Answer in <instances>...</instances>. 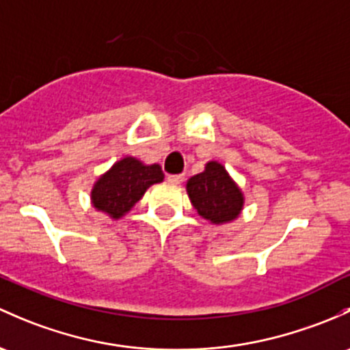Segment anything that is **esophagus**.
<instances>
[{"label":"esophagus","instance_id":"1","mask_svg":"<svg viewBox=\"0 0 350 350\" xmlns=\"http://www.w3.org/2000/svg\"><path fill=\"white\" fill-rule=\"evenodd\" d=\"M183 181H185V176H183V174H171V176H167V183H169V185L179 186Z\"/></svg>","mask_w":350,"mask_h":350}]
</instances>
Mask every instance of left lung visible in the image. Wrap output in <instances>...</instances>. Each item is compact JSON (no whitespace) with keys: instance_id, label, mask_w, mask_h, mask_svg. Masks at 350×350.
<instances>
[{"instance_id":"8db88e82","label":"left lung","mask_w":350,"mask_h":350,"mask_svg":"<svg viewBox=\"0 0 350 350\" xmlns=\"http://www.w3.org/2000/svg\"><path fill=\"white\" fill-rule=\"evenodd\" d=\"M186 193L198 215L218 226L238 219L245 206L241 187L218 161H209L203 172L187 179Z\"/></svg>"}]
</instances>
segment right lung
I'll return each instance as SVG.
<instances>
[{"instance_id": "1", "label": "right lung", "mask_w": 350, "mask_h": 350, "mask_svg": "<svg viewBox=\"0 0 350 350\" xmlns=\"http://www.w3.org/2000/svg\"><path fill=\"white\" fill-rule=\"evenodd\" d=\"M164 181L159 164H146L126 156L100 174L90 189V203L110 219H120L142 200L152 185Z\"/></svg>"}]
</instances>
